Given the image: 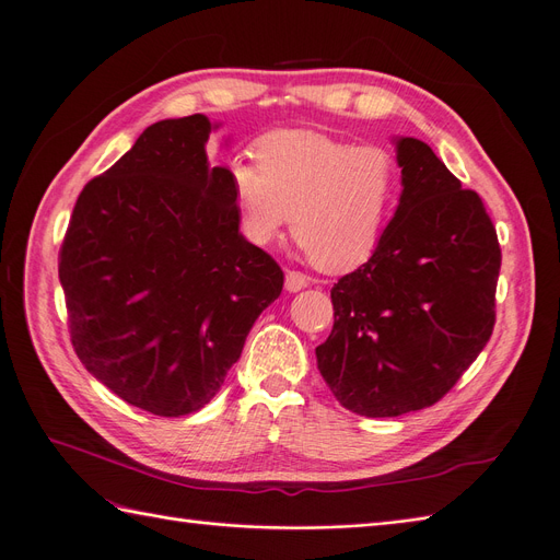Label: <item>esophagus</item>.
I'll use <instances>...</instances> for the list:
<instances>
[{"label":"esophagus","mask_w":560,"mask_h":560,"mask_svg":"<svg viewBox=\"0 0 560 560\" xmlns=\"http://www.w3.org/2000/svg\"><path fill=\"white\" fill-rule=\"evenodd\" d=\"M308 285V277L302 272H295V269H288L285 272V291L288 293H298L302 288Z\"/></svg>","instance_id":"1"}]
</instances>
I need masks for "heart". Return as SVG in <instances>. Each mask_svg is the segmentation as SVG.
<instances>
[{
    "label": "heart",
    "mask_w": 560,
    "mask_h": 560,
    "mask_svg": "<svg viewBox=\"0 0 560 560\" xmlns=\"http://www.w3.org/2000/svg\"><path fill=\"white\" fill-rule=\"evenodd\" d=\"M258 163L235 159L231 186L244 233L256 244L295 242L325 272L364 262L399 194V163L383 144H355L316 131H275L256 144Z\"/></svg>",
    "instance_id": "b5f03b06"
}]
</instances>
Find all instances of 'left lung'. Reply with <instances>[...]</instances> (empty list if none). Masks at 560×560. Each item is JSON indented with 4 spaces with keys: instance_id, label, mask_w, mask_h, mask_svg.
I'll list each match as a JSON object with an SVG mask.
<instances>
[{
    "instance_id": "left-lung-1",
    "label": "left lung",
    "mask_w": 560,
    "mask_h": 560,
    "mask_svg": "<svg viewBox=\"0 0 560 560\" xmlns=\"http://www.w3.org/2000/svg\"><path fill=\"white\" fill-rule=\"evenodd\" d=\"M401 196L371 258L332 288L335 327L316 348L337 401L397 418L443 399L495 323L501 246L482 198L418 138H397Z\"/></svg>"
}]
</instances>
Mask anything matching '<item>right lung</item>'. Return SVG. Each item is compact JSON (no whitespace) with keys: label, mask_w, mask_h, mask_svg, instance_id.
<instances>
[{"label":"right lung","mask_w":560,"mask_h":560,"mask_svg":"<svg viewBox=\"0 0 560 560\" xmlns=\"http://www.w3.org/2000/svg\"><path fill=\"white\" fill-rule=\"evenodd\" d=\"M205 115L161 119L85 184L59 248L71 343L90 374L161 418L221 389L262 308L283 288L275 258L240 233Z\"/></svg>","instance_id":"add662e5"}]
</instances>
